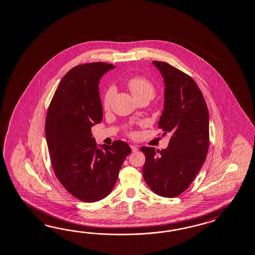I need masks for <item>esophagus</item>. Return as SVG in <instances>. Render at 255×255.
<instances>
[{
	"label": "esophagus",
	"instance_id": "1",
	"mask_svg": "<svg viewBox=\"0 0 255 255\" xmlns=\"http://www.w3.org/2000/svg\"><path fill=\"white\" fill-rule=\"evenodd\" d=\"M130 148L133 152H136V151L138 150V148H137V146H136V145H131Z\"/></svg>",
	"mask_w": 255,
	"mask_h": 255
}]
</instances>
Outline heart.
Wrapping results in <instances>:
<instances>
[{"instance_id": "heart-1", "label": "heart", "mask_w": 255, "mask_h": 255, "mask_svg": "<svg viewBox=\"0 0 255 255\" xmlns=\"http://www.w3.org/2000/svg\"><path fill=\"white\" fill-rule=\"evenodd\" d=\"M127 87L129 90L131 95L134 96L136 101L139 99H148V101L151 100L156 94V88L153 83H151L147 78L143 76H133L128 80ZM114 90L113 88H108L105 92V95L103 97V107L105 110H108L110 107L111 98H112ZM128 134L130 136H134V131H128Z\"/></svg>"}]
</instances>
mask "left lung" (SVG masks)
Segmentation results:
<instances>
[{"mask_svg": "<svg viewBox=\"0 0 255 255\" xmlns=\"http://www.w3.org/2000/svg\"><path fill=\"white\" fill-rule=\"evenodd\" d=\"M165 83L164 108L159 121L162 135L172 136L165 149L141 147L142 174L158 196L176 197L200 171L209 147L208 109L196 82L184 71L154 60Z\"/></svg>", "mask_w": 255, "mask_h": 255, "instance_id": "obj_1", "label": "left lung"}]
</instances>
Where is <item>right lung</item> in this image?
<instances>
[{"label":"right lung","instance_id":"obj_1","mask_svg":"<svg viewBox=\"0 0 255 255\" xmlns=\"http://www.w3.org/2000/svg\"><path fill=\"white\" fill-rule=\"evenodd\" d=\"M115 66L92 62L75 66L59 83L49 104L45 133L56 177L71 195L87 203L112 191L131 152L128 143L96 147L92 127L103 119L98 83Z\"/></svg>","mask_w":255,"mask_h":255}]
</instances>
